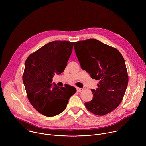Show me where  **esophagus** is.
Returning <instances> with one entry per match:
<instances>
[{
	"label": "esophagus",
	"instance_id": "34e87169",
	"mask_svg": "<svg viewBox=\"0 0 146 146\" xmlns=\"http://www.w3.org/2000/svg\"><path fill=\"white\" fill-rule=\"evenodd\" d=\"M83 90V88H78V87H77V92H81V91H82Z\"/></svg>",
	"mask_w": 146,
	"mask_h": 146
}]
</instances>
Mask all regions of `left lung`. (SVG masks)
Listing matches in <instances>:
<instances>
[{"instance_id":"1","label":"left lung","mask_w":146,"mask_h":146,"mask_svg":"<svg viewBox=\"0 0 146 146\" xmlns=\"http://www.w3.org/2000/svg\"><path fill=\"white\" fill-rule=\"evenodd\" d=\"M74 48L81 67L92 78L99 80L92 99L84 103L97 115L108 114L121 103L128 83L125 60L119 51L95 38L78 41Z\"/></svg>"}]
</instances>
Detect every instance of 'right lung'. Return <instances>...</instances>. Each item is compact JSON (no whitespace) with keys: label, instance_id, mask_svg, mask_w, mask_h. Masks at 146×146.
Wrapping results in <instances>:
<instances>
[{"label":"right lung","instance_id":"add662e5","mask_svg":"<svg viewBox=\"0 0 146 146\" xmlns=\"http://www.w3.org/2000/svg\"><path fill=\"white\" fill-rule=\"evenodd\" d=\"M74 43L54 41L31 54L25 63L23 80L29 101L40 114L47 117L64 111L76 89L69 85L59 87L52 78L63 72L72 54Z\"/></svg>","mask_w":146,"mask_h":146}]
</instances>
